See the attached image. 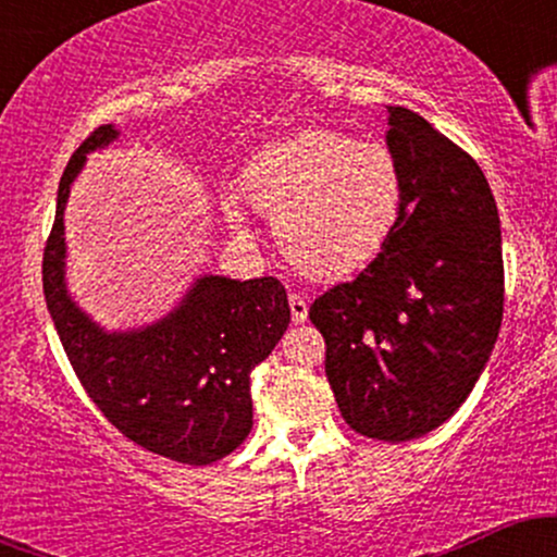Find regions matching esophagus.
<instances>
[{
  "instance_id": "obj_1",
  "label": "esophagus",
  "mask_w": 557,
  "mask_h": 557,
  "mask_svg": "<svg viewBox=\"0 0 557 557\" xmlns=\"http://www.w3.org/2000/svg\"><path fill=\"white\" fill-rule=\"evenodd\" d=\"M290 317H293V322L296 324H300V322H306V317H309V300H306L304 296H298V293H293L290 298Z\"/></svg>"
}]
</instances>
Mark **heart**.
Here are the masks:
<instances>
[{"label": "heart", "instance_id": "obj_1", "mask_svg": "<svg viewBox=\"0 0 557 557\" xmlns=\"http://www.w3.org/2000/svg\"><path fill=\"white\" fill-rule=\"evenodd\" d=\"M238 194L272 222L280 253L314 280L367 270L406 207L398 157L385 144L335 131H304L264 146L243 168ZM227 214L240 225L235 203Z\"/></svg>", "mask_w": 557, "mask_h": 557}]
</instances>
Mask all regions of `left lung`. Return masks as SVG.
<instances>
[{
    "label": "left lung",
    "mask_w": 557,
    "mask_h": 557,
    "mask_svg": "<svg viewBox=\"0 0 557 557\" xmlns=\"http://www.w3.org/2000/svg\"><path fill=\"white\" fill-rule=\"evenodd\" d=\"M406 207L385 251L311 304L345 424L408 443L476 385L503 322L500 216L476 159L406 107H387Z\"/></svg>",
    "instance_id": "left-lung-1"
}]
</instances>
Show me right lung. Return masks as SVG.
Here are the masks:
<instances>
[{
  "mask_svg": "<svg viewBox=\"0 0 557 557\" xmlns=\"http://www.w3.org/2000/svg\"><path fill=\"white\" fill-rule=\"evenodd\" d=\"M114 138L112 125H99L62 172L44 248V298L73 372L107 421L157 456L209 466L251 432V372L290 324L285 287L277 277L209 274L151 327L112 335L96 327L67 296L62 212L88 151Z\"/></svg>",
  "mask_w": 557,
  "mask_h": 557,
  "instance_id": "add662e5",
  "label": "right lung"
}]
</instances>
